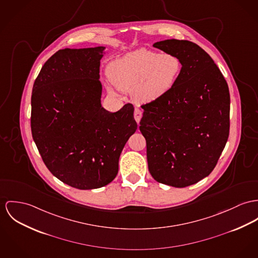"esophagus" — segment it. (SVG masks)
Masks as SVG:
<instances>
[{
	"instance_id": "obj_1",
	"label": "esophagus",
	"mask_w": 258,
	"mask_h": 258,
	"mask_svg": "<svg viewBox=\"0 0 258 258\" xmlns=\"http://www.w3.org/2000/svg\"><path fill=\"white\" fill-rule=\"evenodd\" d=\"M134 116H135V119L137 120V122L139 123V121H140V119H141V117H142V112L139 110V109H136L135 110V113H134Z\"/></svg>"
}]
</instances>
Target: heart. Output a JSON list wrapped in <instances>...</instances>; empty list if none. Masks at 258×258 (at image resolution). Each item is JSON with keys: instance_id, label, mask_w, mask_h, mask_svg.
I'll list each match as a JSON object with an SVG mask.
<instances>
[{"instance_id": "b5f03b06", "label": "heart", "mask_w": 258, "mask_h": 258, "mask_svg": "<svg viewBox=\"0 0 258 258\" xmlns=\"http://www.w3.org/2000/svg\"><path fill=\"white\" fill-rule=\"evenodd\" d=\"M181 70V60L174 54L139 49L111 61L107 73L118 90L132 92L138 103H149L173 89ZM108 89L113 92L112 87Z\"/></svg>"}]
</instances>
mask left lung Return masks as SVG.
<instances>
[{
	"mask_svg": "<svg viewBox=\"0 0 258 258\" xmlns=\"http://www.w3.org/2000/svg\"><path fill=\"white\" fill-rule=\"evenodd\" d=\"M181 60L177 83L142 106L139 130L146 140L148 170L158 182L184 187L215 168L230 132V93L212 58L187 40L153 44Z\"/></svg>",
	"mask_w": 258,
	"mask_h": 258,
	"instance_id": "left-lung-1",
	"label": "left lung"
}]
</instances>
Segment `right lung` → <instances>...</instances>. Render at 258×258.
<instances>
[{
    "mask_svg": "<svg viewBox=\"0 0 258 258\" xmlns=\"http://www.w3.org/2000/svg\"><path fill=\"white\" fill-rule=\"evenodd\" d=\"M105 47L61 49L48 59L31 96V133L49 171L79 189L116 178L119 155L138 128L134 106L111 113L101 105Z\"/></svg>",
    "mask_w": 258,
    "mask_h": 258,
    "instance_id": "1",
    "label": "right lung"
}]
</instances>
